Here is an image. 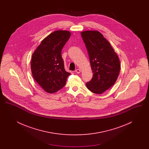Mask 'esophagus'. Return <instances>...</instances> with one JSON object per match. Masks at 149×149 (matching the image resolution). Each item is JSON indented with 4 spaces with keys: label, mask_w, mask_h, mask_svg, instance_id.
<instances>
[{
    "label": "esophagus",
    "mask_w": 149,
    "mask_h": 149,
    "mask_svg": "<svg viewBox=\"0 0 149 149\" xmlns=\"http://www.w3.org/2000/svg\"><path fill=\"white\" fill-rule=\"evenodd\" d=\"M75 72L76 73H77V74H79V73H80L81 72V70L80 69H77L76 70H75Z\"/></svg>",
    "instance_id": "34e87169"
}]
</instances>
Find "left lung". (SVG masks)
I'll use <instances>...</instances> for the list:
<instances>
[{"mask_svg":"<svg viewBox=\"0 0 149 149\" xmlns=\"http://www.w3.org/2000/svg\"><path fill=\"white\" fill-rule=\"evenodd\" d=\"M81 35L90 59L93 76L86 83L95 94H102L114 84L120 71V61L109 42L98 31H85Z\"/></svg>","mask_w":149,"mask_h":149,"instance_id":"left-lung-1","label":"left lung"}]
</instances>
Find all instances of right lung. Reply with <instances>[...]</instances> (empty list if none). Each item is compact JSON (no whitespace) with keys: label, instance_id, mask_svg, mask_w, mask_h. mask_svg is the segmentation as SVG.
<instances>
[{"label":"right lung","instance_id":"add662e5","mask_svg":"<svg viewBox=\"0 0 149 149\" xmlns=\"http://www.w3.org/2000/svg\"><path fill=\"white\" fill-rule=\"evenodd\" d=\"M71 33L54 31L45 37L34 51L31 62L32 76L46 92H57L64 87L70 73L65 71L61 50Z\"/></svg>","mask_w":149,"mask_h":149}]
</instances>
